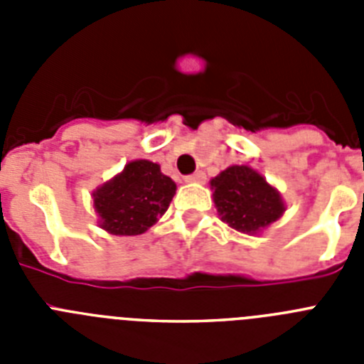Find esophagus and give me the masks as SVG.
<instances>
[{
	"instance_id": "esophagus-1",
	"label": "esophagus",
	"mask_w": 364,
	"mask_h": 364,
	"mask_svg": "<svg viewBox=\"0 0 364 364\" xmlns=\"http://www.w3.org/2000/svg\"><path fill=\"white\" fill-rule=\"evenodd\" d=\"M186 182H189V184H202V182H205V175L202 171L193 173V175L186 176Z\"/></svg>"
}]
</instances>
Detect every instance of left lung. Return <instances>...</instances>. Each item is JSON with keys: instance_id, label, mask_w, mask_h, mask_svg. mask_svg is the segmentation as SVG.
<instances>
[{"instance_id": "obj_1", "label": "left lung", "mask_w": 364, "mask_h": 364, "mask_svg": "<svg viewBox=\"0 0 364 364\" xmlns=\"http://www.w3.org/2000/svg\"><path fill=\"white\" fill-rule=\"evenodd\" d=\"M210 186L220 220L239 233H260L286 211L279 189L250 166H230Z\"/></svg>"}]
</instances>
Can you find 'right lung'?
Wrapping results in <instances>:
<instances>
[{
	"label": "right lung",
	"mask_w": 364,
	"mask_h": 364,
	"mask_svg": "<svg viewBox=\"0 0 364 364\" xmlns=\"http://www.w3.org/2000/svg\"><path fill=\"white\" fill-rule=\"evenodd\" d=\"M176 184L151 160H131L92 191L98 226L111 235H142L169 208Z\"/></svg>",
	"instance_id": "obj_1"
}]
</instances>
